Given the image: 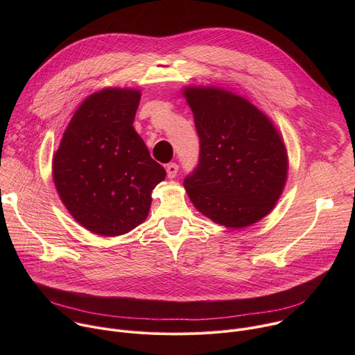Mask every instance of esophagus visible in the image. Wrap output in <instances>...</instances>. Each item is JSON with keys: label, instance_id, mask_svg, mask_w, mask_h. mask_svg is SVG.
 I'll return each mask as SVG.
<instances>
[{"label": "esophagus", "instance_id": "obj_1", "mask_svg": "<svg viewBox=\"0 0 355 355\" xmlns=\"http://www.w3.org/2000/svg\"><path fill=\"white\" fill-rule=\"evenodd\" d=\"M166 171H167L168 178H174L177 175V173H178V164H175V163L167 164L166 166Z\"/></svg>", "mask_w": 355, "mask_h": 355}]
</instances>
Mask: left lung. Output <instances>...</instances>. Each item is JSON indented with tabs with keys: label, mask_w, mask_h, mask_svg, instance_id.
Instances as JSON below:
<instances>
[{
	"label": "left lung",
	"mask_w": 355,
	"mask_h": 355,
	"mask_svg": "<svg viewBox=\"0 0 355 355\" xmlns=\"http://www.w3.org/2000/svg\"><path fill=\"white\" fill-rule=\"evenodd\" d=\"M199 136V160L184 178L193 207L214 222L241 229L271 212L288 173L285 144L247 99L215 87L184 89Z\"/></svg>",
	"instance_id": "1"
}]
</instances>
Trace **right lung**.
<instances>
[{
	"label": "right lung",
	"instance_id": "right-lung-1",
	"mask_svg": "<svg viewBox=\"0 0 355 355\" xmlns=\"http://www.w3.org/2000/svg\"><path fill=\"white\" fill-rule=\"evenodd\" d=\"M140 91L105 88L71 118L53 157L63 204L87 230L119 236L148 215L151 191L166 178L133 128Z\"/></svg>",
	"mask_w": 355,
	"mask_h": 355
}]
</instances>
